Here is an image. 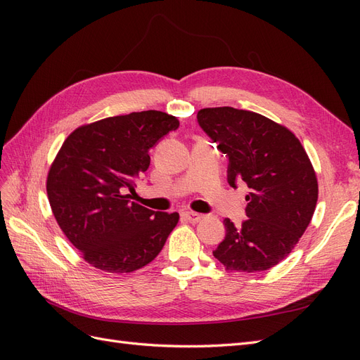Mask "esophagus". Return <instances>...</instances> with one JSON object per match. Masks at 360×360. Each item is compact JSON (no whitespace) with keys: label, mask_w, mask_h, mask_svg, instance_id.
Returning <instances> with one entry per match:
<instances>
[{"label":"esophagus","mask_w":360,"mask_h":360,"mask_svg":"<svg viewBox=\"0 0 360 360\" xmlns=\"http://www.w3.org/2000/svg\"><path fill=\"white\" fill-rule=\"evenodd\" d=\"M181 217H183L184 221H188L191 224H197V222H200L202 219V214L195 213V212H183Z\"/></svg>","instance_id":"obj_1"}]
</instances>
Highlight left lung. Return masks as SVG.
<instances>
[{
  "mask_svg": "<svg viewBox=\"0 0 360 360\" xmlns=\"http://www.w3.org/2000/svg\"><path fill=\"white\" fill-rule=\"evenodd\" d=\"M197 118L230 159V186L245 181L249 188L248 219L234 226L226 217L214 258L243 274L275 267L297 245L317 205L319 183L307 151L290 129L252 111L204 108Z\"/></svg>",
  "mask_w": 360,
  "mask_h": 360,
  "instance_id": "obj_1",
  "label": "left lung"
}]
</instances>
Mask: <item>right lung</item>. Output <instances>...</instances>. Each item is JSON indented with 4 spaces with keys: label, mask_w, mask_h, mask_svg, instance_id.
I'll return each instance as SVG.
<instances>
[{
    "label": "right lung",
    "mask_w": 360,
    "mask_h": 360,
    "mask_svg": "<svg viewBox=\"0 0 360 360\" xmlns=\"http://www.w3.org/2000/svg\"><path fill=\"white\" fill-rule=\"evenodd\" d=\"M177 117L141 111L79 126L64 141L46 179L48 200L61 231L90 266L130 274L153 261L179 213L129 202L135 179L150 165L148 150Z\"/></svg>",
    "instance_id": "add662e5"
}]
</instances>
